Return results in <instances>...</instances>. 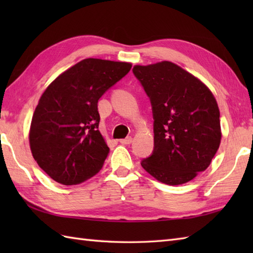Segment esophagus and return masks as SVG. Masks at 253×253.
<instances>
[{
	"label": "esophagus",
	"mask_w": 253,
	"mask_h": 253,
	"mask_svg": "<svg viewBox=\"0 0 253 253\" xmlns=\"http://www.w3.org/2000/svg\"><path fill=\"white\" fill-rule=\"evenodd\" d=\"M120 142H121L122 144H130V143L132 142V138H131V137H128V138H126V139H121Z\"/></svg>",
	"instance_id": "34e87169"
}]
</instances>
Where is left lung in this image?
I'll return each instance as SVG.
<instances>
[{"label": "left lung", "mask_w": 253, "mask_h": 253, "mask_svg": "<svg viewBox=\"0 0 253 253\" xmlns=\"http://www.w3.org/2000/svg\"><path fill=\"white\" fill-rule=\"evenodd\" d=\"M132 72L154 118V150L141 166L163 184H186L209 168L221 144L216 99L200 79L169 61L135 65Z\"/></svg>", "instance_id": "obj_1"}]
</instances>
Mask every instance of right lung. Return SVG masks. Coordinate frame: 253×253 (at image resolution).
Returning a JSON list of instances; mask_svg holds the SVG:
<instances>
[{
  "label": "right lung",
  "mask_w": 253,
  "mask_h": 253,
  "mask_svg": "<svg viewBox=\"0 0 253 253\" xmlns=\"http://www.w3.org/2000/svg\"><path fill=\"white\" fill-rule=\"evenodd\" d=\"M130 68L128 62L85 58L47 85L32 115L29 144L53 180L78 185L99 173L110 148L98 129V101Z\"/></svg>",
  "instance_id": "add662e5"
}]
</instances>
